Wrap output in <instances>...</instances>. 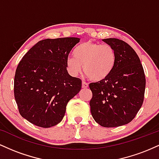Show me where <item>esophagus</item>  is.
Instances as JSON below:
<instances>
[{"label": "esophagus", "instance_id": "obj_1", "mask_svg": "<svg viewBox=\"0 0 159 159\" xmlns=\"http://www.w3.org/2000/svg\"><path fill=\"white\" fill-rule=\"evenodd\" d=\"M88 87V84L86 83L84 81H82V88L87 89Z\"/></svg>", "mask_w": 159, "mask_h": 159}]
</instances>
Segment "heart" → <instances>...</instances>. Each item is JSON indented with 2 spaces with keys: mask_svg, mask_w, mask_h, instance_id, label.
<instances>
[{
  "mask_svg": "<svg viewBox=\"0 0 159 159\" xmlns=\"http://www.w3.org/2000/svg\"><path fill=\"white\" fill-rule=\"evenodd\" d=\"M116 54L110 45L87 41L78 45L73 56L66 58V66L71 75H78L82 70L92 81H102L108 78L116 65Z\"/></svg>",
  "mask_w": 159,
  "mask_h": 159,
  "instance_id": "1",
  "label": "heart"
}]
</instances>
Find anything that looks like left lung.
Wrapping results in <instances>:
<instances>
[{"label":"left lung","instance_id":"1","mask_svg":"<svg viewBox=\"0 0 159 159\" xmlns=\"http://www.w3.org/2000/svg\"><path fill=\"white\" fill-rule=\"evenodd\" d=\"M102 41L114 48L116 65L108 78L89 85L93 93L90 111L102 126L117 127L130 123L141 107L146 78L139 57L130 45L115 38Z\"/></svg>","mask_w":159,"mask_h":159}]
</instances>
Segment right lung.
I'll return each instance as SVG.
<instances>
[{
	"label": "right lung",
	"instance_id": "right-lung-1",
	"mask_svg": "<svg viewBox=\"0 0 159 159\" xmlns=\"http://www.w3.org/2000/svg\"><path fill=\"white\" fill-rule=\"evenodd\" d=\"M79 38L46 39L23 57L16 70L14 96L19 113L34 125H56L67 103L81 89V80L69 75L66 61Z\"/></svg>",
	"mask_w": 159,
	"mask_h": 159
}]
</instances>
